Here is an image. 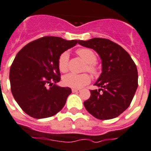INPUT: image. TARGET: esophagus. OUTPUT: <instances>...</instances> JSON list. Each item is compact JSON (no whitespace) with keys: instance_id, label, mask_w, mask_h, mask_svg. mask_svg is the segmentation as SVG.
I'll return each mask as SVG.
<instances>
[{"instance_id":"34e87169","label":"esophagus","mask_w":151,"mask_h":151,"mask_svg":"<svg viewBox=\"0 0 151 151\" xmlns=\"http://www.w3.org/2000/svg\"><path fill=\"white\" fill-rule=\"evenodd\" d=\"M81 91V89H77V88H73L72 89V92L73 93H79Z\"/></svg>"}]
</instances>
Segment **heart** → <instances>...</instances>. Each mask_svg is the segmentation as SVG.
Listing matches in <instances>:
<instances>
[{
	"label": "heart",
	"instance_id": "heart-1",
	"mask_svg": "<svg viewBox=\"0 0 151 151\" xmlns=\"http://www.w3.org/2000/svg\"><path fill=\"white\" fill-rule=\"evenodd\" d=\"M77 53L82 58V60L87 63L85 70L92 74H96L97 68L95 63L97 61V56L92 50L87 48H82L77 50ZM69 65V53L63 52L60 56L58 60L59 69L61 72H67ZM91 81L90 76L88 73H68L63 78V83L65 86L73 88H80L85 86Z\"/></svg>",
	"mask_w": 151,
	"mask_h": 151
}]
</instances>
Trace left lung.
Masks as SVG:
<instances>
[{"label": "left lung", "mask_w": 151, "mask_h": 151, "mask_svg": "<svg viewBox=\"0 0 151 151\" xmlns=\"http://www.w3.org/2000/svg\"><path fill=\"white\" fill-rule=\"evenodd\" d=\"M78 44L93 49L101 60V73L91 91L90 98L84 102L87 111L99 119L119 116L129 106L138 87V73L128 52L118 44L101 38Z\"/></svg>", "instance_id": "left-lung-1"}]
</instances>
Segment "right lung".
Segmentation results:
<instances>
[{
    "mask_svg": "<svg viewBox=\"0 0 151 151\" xmlns=\"http://www.w3.org/2000/svg\"><path fill=\"white\" fill-rule=\"evenodd\" d=\"M78 42L45 36L27 44L16 55L10 69L11 90L29 116L48 118L63 108L71 89L56 84L60 81L59 57Z\"/></svg>",
    "mask_w": 151,
    "mask_h": 151,
    "instance_id": "add662e5",
    "label": "right lung"
}]
</instances>
